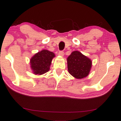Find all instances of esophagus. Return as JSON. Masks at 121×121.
<instances>
[{"label":"esophagus","mask_w":121,"mask_h":121,"mask_svg":"<svg viewBox=\"0 0 121 121\" xmlns=\"http://www.w3.org/2000/svg\"><path fill=\"white\" fill-rule=\"evenodd\" d=\"M59 55L61 56H64V52L62 51H60L59 52Z\"/></svg>","instance_id":"esophagus-1"}]
</instances>
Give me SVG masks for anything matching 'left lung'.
Here are the masks:
<instances>
[{"label":"left lung","instance_id":"obj_1","mask_svg":"<svg viewBox=\"0 0 121 121\" xmlns=\"http://www.w3.org/2000/svg\"><path fill=\"white\" fill-rule=\"evenodd\" d=\"M67 68L72 76L80 79L89 74L92 61L79 51H73L67 57Z\"/></svg>","mask_w":121,"mask_h":121}]
</instances>
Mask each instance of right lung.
I'll return each mask as SVG.
<instances>
[{"label": "right lung", "mask_w": 121, "mask_h": 121, "mask_svg": "<svg viewBox=\"0 0 121 121\" xmlns=\"http://www.w3.org/2000/svg\"><path fill=\"white\" fill-rule=\"evenodd\" d=\"M54 53L46 50H43L35 55L30 60L31 67L35 75H42L50 70V66L53 57Z\"/></svg>", "instance_id": "obj_1"}]
</instances>
